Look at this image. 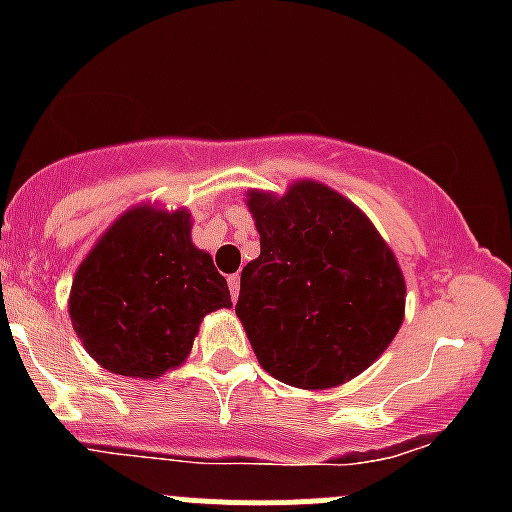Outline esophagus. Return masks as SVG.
Masks as SVG:
<instances>
[{"label":"esophagus","instance_id":"esophagus-1","mask_svg":"<svg viewBox=\"0 0 512 512\" xmlns=\"http://www.w3.org/2000/svg\"><path fill=\"white\" fill-rule=\"evenodd\" d=\"M227 285H230L232 299H237V294H240V275H230V277H227Z\"/></svg>","mask_w":512,"mask_h":512}]
</instances>
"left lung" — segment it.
<instances>
[{
	"instance_id": "obj_1",
	"label": "left lung",
	"mask_w": 512,
	"mask_h": 512,
	"mask_svg": "<svg viewBox=\"0 0 512 512\" xmlns=\"http://www.w3.org/2000/svg\"><path fill=\"white\" fill-rule=\"evenodd\" d=\"M260 257L240 275V317L262 369L297 389H332L374 364L404 322L394 252L327 185L252 190Z\"/></svg>"
}]
</instances>
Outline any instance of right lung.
Returning <instances> with one entry per match:
<instances>
[{
  "label": "right lung",
  "instance_id": "obj_1",
  "mask_svg": "<svg viewBox=\"0 0 512 512\" xmlns=\"http://www.w3.org/2000/svg\"><path fill=\"white\" fill-rule=\"evenodd\" d=\"M232 307L213 257L190 242V215L133 208L76 270L69 314L103 369L156 379L183 364L205 314Z\"/></svg>",
  "mask_w": 512,
  "mask_h": 512
}]
</instances>
